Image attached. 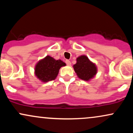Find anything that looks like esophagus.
Returning <instances> with one entry per match:
<instances>
[{
  "label": "esophagus",
  "mask_w": 133,
  "mask_h": 133,
  "mask_svg": "<svg viewBox=\"0 0 133 133\" xmlns=\"http://www.w3.org/2000/svg\"><path fill=\"white\" fill-rule=\"evenodd\" d=\"M65 64H66L68 65H71V61H69V60L65 61Z\"/></svg>",
  "instance_id": "1"
}]
</instances>
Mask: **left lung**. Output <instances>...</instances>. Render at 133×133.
<instances>
[{
    "instance_id": "8db88e82",
    "label": "left lung",
    "mask_w": 133,
    "mask_h": 133,
    "mask_svg": "<svg viewBox=\"0 0 133 133\" xmlns=\"http://www.w3.org/2000/svg\"><path fill=\"white\" fill-rule=\"evenodd\" d=\"M73 67L79 78L84 81H89L92 78L97 72L95 64L90 61L86 56L77 57V63Z\"/></svg>"
}]
</instances>
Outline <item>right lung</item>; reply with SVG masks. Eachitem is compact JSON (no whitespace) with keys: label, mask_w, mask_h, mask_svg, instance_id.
Masks as SVG:
<instances>
[{"label":"right lung","mask_w":133,"mask_h":133,"mask_svg":"<svg viewBox=\"0 0 133 133\" xmlns=\"http://www.w3.org/2000/svg\"><path fill=\"white\" fill-rule=\"evenodd\" d=\"M64 65L65 64L62 61H56L51 56H47L37 64L35 68V73L42 82H48L54 80L60 68Z\"/></svg>","instance_id":"add662e5"}]
</instances>
